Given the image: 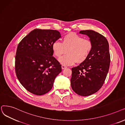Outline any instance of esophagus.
<instances>
[{"instance_id":"obj_1","label":"esophagus","mask_w":125,"mask_h":125,"mask_svg":"<svg viewBox=\"0 0 125 125\" xmlns=\"http://www.w3.org/2000/svg\"><path fill=\"white\" fill-rule=\"evenodd\" d=\"M67 68V67L66 66H64V65H62V70H63V69H66V68Z\"/></svg>"}]
</instances>
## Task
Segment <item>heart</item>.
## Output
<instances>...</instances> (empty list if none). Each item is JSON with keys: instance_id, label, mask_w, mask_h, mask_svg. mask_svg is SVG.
I'll return each mask as SVG.
<instances>
[{"instance_id": "b5f03b06", "label": "heart", "mask_w": 125, "mask_h": 125, "mask_svg": "<svg viewBox=\"0 0 125 125\" xmlns=\"http://www.w3.org/2000/svg\"><path fill=\"white\" fill-rule=\"evenodd\" d=\"M92 48L93 44L90 40L72 32L65 35L62 43L55 41L52 46L53 53L57 57L67 52L68 54L58 59L59 62L64 66L72 65L76 62L79 63L84 62Z\"/></svg>"}]
</instances>
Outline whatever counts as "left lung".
<instances>
[{
	"label": "left lung",
	"instance_id": "left-lung-1",
	"mask_svg": "<svg viewBox=\"0 0 125 125\" xmlns=\"http://www.w3.org/2000/svg\"><path fill=\"white\" fill-rule=\"evenodd\" d=\"M79 33L87 35L93 48L84 62L72 69L71 85L77 94L87 96L98 92L104 83L110 62L109 44L103 35L94 31Z\"/></svg>",
	"mask_w": 125,
	"mask_h": 125
}]
</instances>
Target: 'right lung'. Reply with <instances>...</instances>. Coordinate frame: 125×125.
Instances as JSON below:
<instances>
[{"instance_id":"1","label":"right lung","mask_w":125,"mask_h":125,"mask_svg":"<svg viewBox=\"0 0 125 125\" xmlns=\"http://www.w3.org/2000/svg\"><path fill=\"white\" fill-rule=\"evenodd\" d=\"M61 38L56 30L34 29L24 38L17 47L15 70L18 79L26 90L42 95L52 88L62 66L52 56V46Z\"/></svg>"}]
</instances>
